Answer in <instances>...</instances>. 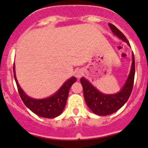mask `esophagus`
<instances>
[{
  "label": "esophagus",
  "mask_w": 148,
  "mask_h": 148,
  "mask_svg": "<svg viewBox=\"0 0 148 148\" xmlns=\"http://www.w3.org/2000/svg\"><path fill=\"white\" fill-rule=\"evenodd\" d=\"M83 74V71L81 69H77L74 71V75L77 79H80Z\"/></svg>",
  "instance_id": "esophagus-1"
}]
</instances>
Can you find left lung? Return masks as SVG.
Returning a JSON list of instances; mask_svg holds the SVG:
<instances>
[{"label": "left lung", "mask_w": 148, "mask_h": 148, "mask_svg": "<svg viewBox=\"0 0 148 148\" xmlns=\"http://www.w3.org/2000/svg\"><path fill=\"white\" fill-rule=\"evenodd\" d=\"M109 26L114 35L130 46L126 37L118 28L112 23H109ZM132 58V62L129 76L121 90L116 94H103L84 77H82L80 82L83 87L85 102L92 112L99 116L109 115L120 110L128 100L133 88L135 73V56L133 52Z\"/></svg>", "instance_id": "left-lung-1"}]
</instances>
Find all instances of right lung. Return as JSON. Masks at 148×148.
Masks as SVG:
<instances>
[{
  "instance_id": "1",
  "label": "right lung",
  "mask_w": 148,
  "mask_h": 148,
  "mask_svg": "<svg viewBox=\"0 0 148 148\" xmlns=\"http://www.w3.org/2000/svg\"><path fill=\"white\" fill-rule=\"evenodd\" d=\"M13 74L18 93L25 105L36 114L45 118H54L62 114L66 104L70 87L77 81L76 77H71L51 97L44 99H34L28 97L18 84L16 77L15 65H13Z\"/></svg>"
}]
</instances>
